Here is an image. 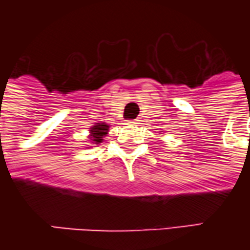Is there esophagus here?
<instances>
[{
  "label": "esophagus",
  "mask_w": 250,
  "mask_h": 250,
  "mask_svg": "<svg viewBox=\"0 0 250 250\" xmlns=\"http://www.w3.org/2000/svg\"><path fill=\"white\" fill-rule=\"evenodd\" d=\"M128 123H130V125H138V122H136V120H131V122H128Z\"/></svg>",
  "instance_id": "obj_1"
}]
</instances>
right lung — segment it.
Here are the masks:
<instances>
[{"mask_svg": "<svg viewBox=\"0 0 250 250\" xmlns=\"http://www.w3.org/2000/svg\"><path fill=\"white\" fill-rule=\"evenodd\" d=\"M109 125H105V123H96V125L91 127V130H89V134H91V141L95 143V145H99V143H102L103 142V138L107 135V132H108Z\"/></svg>", "mask_w": 250, "mask_h": 250, "instance_id": "obj_1", "label": "right lung"}]
</instances>
